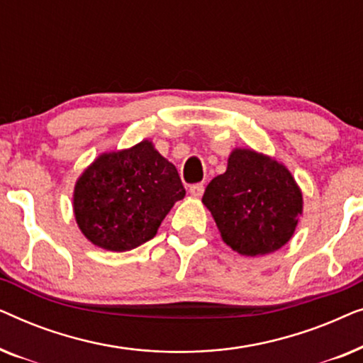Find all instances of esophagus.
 I'll list each match as a JSON object with an SVG mask.
<instances>
[{
    "label": "esophagus",
    "instance_id": "1",
    "mask_svg": "<svg viewBox=\"0 0 363 363\" xmlns=\"http://www.w3.org/2000/svg\"><path fill=\"white\" fill-rule=\"evenodd\" d=\"M190 195L195 196V198H200L203 195V191H205V186H203V183H195V185L190 186Z\"/></svg>",
    "mask_w": 363,
    "mask_h": 363
}]
</instances>
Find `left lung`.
Wrapping results in <instances>:
<instances>
[{"label": "left lung", "instance_id": "obj_1", "mask_svg": "<svg viewBox=\"0 0 363 363\" xmlns=\"http://www.w3.org/2000/svg\"><path fill=\"white\" fill-rule=\"evenodd\" d=\"M201 201L223 241L242 256L279 250L302 215V193L291 172L251 148L231 152L226 172L208 183Z\"/></svg>", "mask_w": 363, "mask_h": 363}]
</instances>
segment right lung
Returning <instances> with one entry per match:
<instances>
[{
  "label": "right lung",
  "instance_id": "add662e5",
  "mask_svg": "<svg viewBox=\"0 0 363 363\" xmlns=\"http://www.w3.org/2000/svg\"><path fill=\"white\" fill-rule=\"evenodd\" d=\"M185 196L177 168L143 140L99 155L74 188V215L92 245L130 251L157 235L172 206Z\"/></svg>",
  "mask_w": 363,
  "mask_h": 363
}]
</instances>
